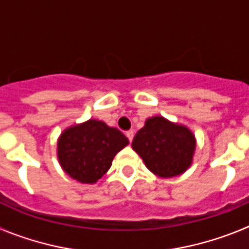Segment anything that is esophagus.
<instances>
[{"label":"esophagus","instance_id":"obj_1","mask_svg":"<svg viewBox=\"0 0 249 249\" xmlns=\"http://www.w3.org/2000/svg\"><path fill=\"white\" fill-rule=\"evenodd\" d=\"M126 136H127V138H128L129 142H132V140H133V136H135V133H133V131H127L126 132Z\"/></svg>","mask_w":249,"mask_h":249}]
</instances>
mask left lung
<instances>
[{
	"label": "left lung",
	"mask_w": 249,
	"mask_h": 249,
	"mask_svg": "<svg viewBox=\"0 0 249 249\" xmlns=\"http://www.w3.org/2000/svg\"><path fill=\"white\" fill-rule=\"evenodd\" d=\"M132 148L152 173L169 178L181 175L191 166L196 140L184 126L175 124L163 117H152L137 132Z\"/></svg>",
	"instance_id": "left-lung-1"
}]
</instances>
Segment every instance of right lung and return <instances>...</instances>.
Here are the masks:
<instances>
[{
  "instance_id": "add662e5",
  "label": "right lung",
  "mask_w": 249,
  "mask_h": 249,
  "mask_svg": "<svg viewBox=\"0 0 249 249\" xmlns=\"http://www.w3.org/2000/svg\"><path fill=\"white\" fill-rule=\"evenodd\" d=\"M57 144L65 172L81 183H94L108 171L113 157L128 140L120 129L89 120L66 129Z\"/></svg>"
}]
</instances>
